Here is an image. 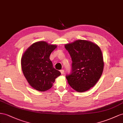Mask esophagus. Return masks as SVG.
Listing matches in <instances>:
<instances>
[{"label":"esophagus","mask_w":123,"mask_h":123,"mask_svg":"<svg viewBox=\"0 0 123 123\" xmlns=\"http://www.w3.org/2000/svg\"><path fill=\"white\" fill-rule=\"evenodd\" d=\"M60 72H61V74H63L64 73V71L63 70H60Z\"/></svg>","instance_id":"obj_1"}]
</instances>
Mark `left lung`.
I'll use <instances>...</instances> for the list:
<instances>
[{"label": "left lung", "mask_w": 123, "mask_h": 123, "mask_svg": "<svg viewBox=\"0 0 123 123\" xmlns=\"http://www.w3.org/2000/svg\"><path fill=\"white\" fill-rule=\"evenodd\" d=\"M64 46L72 60L71 73L66 76L68 83L77 92H86L95 85L102 74L101 50L97 44L86 40H77Z\"/></svg>", "instance_id": "left-lung-1"}]
</instances>
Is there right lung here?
<instances>
[{
  "label": "right lung",
  "mask_w": 123,
  "mask_h": 123,
  "mask_svg": "<svg viewBox=\"0 0 123 123\" xmlns=\"http://www.w3.org/2000/svg\"><path fill=\"white\" fill-rule=\"evenodd\" d=\"M57 46L44 41L30 46L21 58V67L27 82L34 89L45 92L52 87L55 79L61 75L53 68L50 55Z\"/></svg>",
  "instance_id": "1"
}]
</instances>
